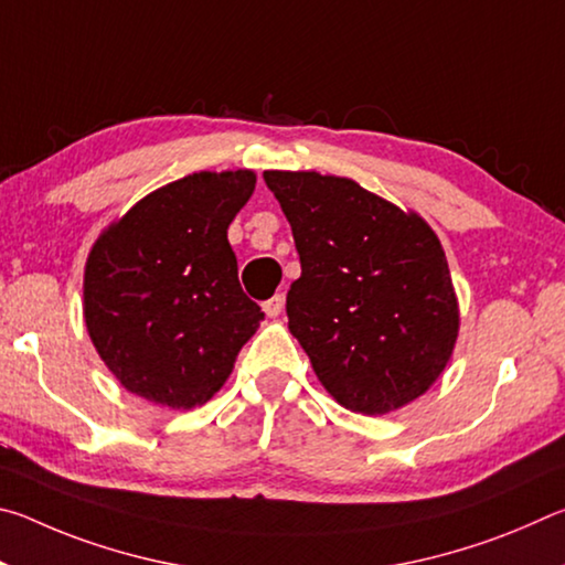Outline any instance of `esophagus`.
<instances>
[{"mask_svg":"<svg viewBox=\"0 0 565 565\" xmlns=\"http://www.w3.org/2000/svg\"><path fill=\"white\" fill-rule=\"evenodd\" d=\"M264 311H266V317H271V319L279 317V313L284 311V296L276 294V296H271V299H266Z\"/></svg>","mask_w":565,"mask_h":565,"instance_id":"34e87169","label":"esophagus"}]
</instances>
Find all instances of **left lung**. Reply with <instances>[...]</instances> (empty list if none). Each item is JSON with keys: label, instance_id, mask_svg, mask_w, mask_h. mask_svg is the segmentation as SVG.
<instances>
[{"label": "left lung", "instance_id": "8db88e82", "mask_svg": "<svg viewBox=\"0 0 565 565\" xmlns=\"http://www.w3.org/2000/svg\"><path fill=\"white\" fill-rule=\"evenodd\" d=\"M291 224L301 276L289 329L323 388L356 414H388L441 376L458 337L446 254L424 218L356 181L264 171Z\"/></svg>", "mask_w": 565, "mask_h": 565}]
</instances>
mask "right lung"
<instances>
[{
	"label": "right lung",
	"instance_id": "obj_1",
	"mask_svg": "<svg viewBox=\"0 0 565 565\" xmlns=\"http://www.w3.org/2000/svg\"><path fill=\"white\" fill-rule=\"evenodd\" d=\"M254 171H202L151 191L94 244L84 321L121 386L194 408L224 386L264 311L238 284L226 228Z\"/></svg>",
	"mask_w": 565,
	"mask_h": 565
}]
</instances>
